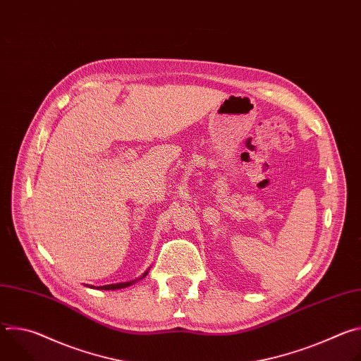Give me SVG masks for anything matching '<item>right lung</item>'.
Instances as JSON below:
<instances>
[{
  "label": "right lung",
  "mask_w": 361,
  "mask_h": 361,
  "mask_svg": "<svg viewBox=\"0 0 361 361\" xmlns=\"http://www.w3.org/2000/svg\"><path fill=\"white\" fill-rule=\"evenodd\" d=\"M147 276V273H144V276L142 277H145ZM141 277V279H142ZM134 283V280L133 281H130V283H120V284H109V286H99V287H97V288H99V290H118V288H126V287H128V286H131Z\"/></svg>",
  "instance_id": "add662e5"
}]
</instances>
